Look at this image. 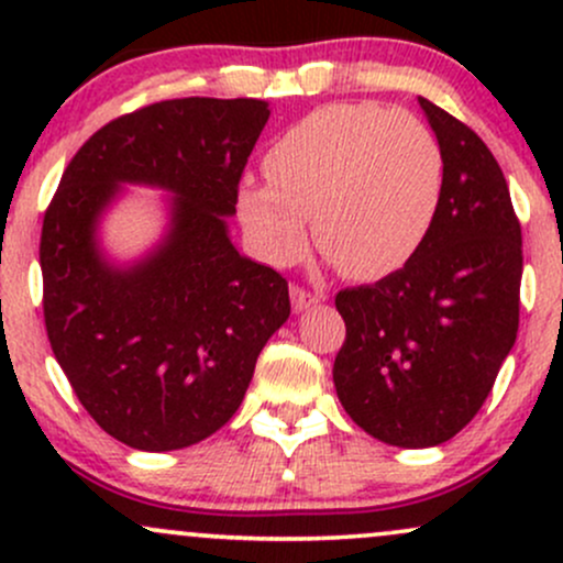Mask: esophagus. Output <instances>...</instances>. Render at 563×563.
I'll return each mask as SVG.
<instances>
[{
    "instance_id": "obj_1",
    "label": "esophagus",
    "mask_w": 563,
    "mask_h": 563,
    "mask_svg": "<svg viewBox=\"0 0 563 563\" xmlns=\"http://www.w3.org/2000/svg\"><path fill=\"white\" fill-rule=\"evenodd\" d=\"M318 301H320V296L309 294V290H303L299 286L290 288V303H294V312H303V309L314 307Z\"/></svg>"
}]
</instances>
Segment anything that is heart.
I'll return each mask as SVG.
<instances>
[{"label":"heart","mask_w":563,"mask_h":563,"mask_svg":"<svg viewBox=\"0 0 563 563\" xmlns=\"http://www.w3.org/2000/svg\"><path fill=\"white\" fill-rule=\"evenodd\" d=\"M269 183H243L238 214L256 251L290 264L320 245L354 280L402 269L429 238L442 200V147L407 111L331 102L290 124L264 156Z\"/></svg>","instance_id":"1"}]
</instances>
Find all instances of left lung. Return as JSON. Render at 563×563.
<instances>
[{"instance_id":"8db88e82","label":"left lung","mask_w":563,"mask_h":563,"mask_svg":"<svg viewBox=\"0 0 563 563\" xmlns=\"http://www.w3.org/2000/svg\"><path fill=\"white\" fill-rule=\"evenodd\" d=\"M442 147L439 211L418 254L373 286L339 290L341 405L394 448H434L479 412L519 331L521 224L479 134L418 97Z\"/></svg>"}]
</instances>
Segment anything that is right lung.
Instances as JSON below:
<instances>
[{
	"mask_svg": "<svg viewBox=\"0 0 563 563\" xmlns=\"http://www.w3.org/2000/svg\"><path fill=\"white\" fill-rule=\"evenodd\" d=\"M269 119L254 97L161 100L95 132L42 224L44 325L84 410L134 450H183L235 416L288 320V283L230 241L238 183ZM121 184L173 192L170 228L132 265L96 228Z\"/></svg>",
	"mask_w": 563,
	"mask_h": 563,
	"instance_id": "1",
	"label": "right lung"
}]
</instances>
